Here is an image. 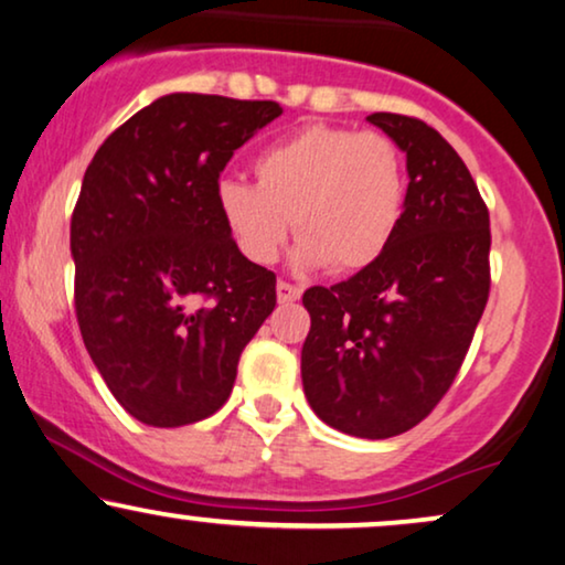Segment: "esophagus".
Returning a JSON list of instances; mask_svg holds the SVG:
<instances>
[{
    "label": "esophagus",
    "mask_w": 565,
    "mask_h": 565,
    "mask_svg": "<svg viewBox=\"0 0 565 565\" xmlns=\"http://www.w3.org/2000/svg\"><path fill=\"white\" fill-rule=\"evenodd\" d=\"M300 292H303V290L296 288V285L280 280V282H277V303H282V306L296 303V300L300 298Z\"/></svg>",
    "instance_id": "esophagus-1"
}]
</instances>
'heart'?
<instances>
[{
	"label": "heart",
	"mask_w": 565,
	"mask_h": 565,
	"mask_svg": "<svg viewBox=\"0 0 565 565\" xmlns=\"http://www.w3.org/2000/svg\"><path fill=\"white\" fill-rule=\"evenodd\" d=\"M252 169L257 184L221 180L215 205L257 265H273L296 226L298 269L360 273L383 257L404 218V157L381 134L308 126L262 149Z\"/></svg>",
	"instance_id": "1"
}]
</instances>
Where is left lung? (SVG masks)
Here are the masks:
<instances>
[{"label": "left lung", "mask_w": 565, "mask_h": 565, "mask_svg": "<svg viewBox=\"0 0 565 565\" xmlns=\"http://www.w3.org/2000/svg\"><path fill=\"white\" fill-rule=\"evenodd\" d=\"M367 120L406 153L393 242L350 280L303 292L300 375L321 422L362 439L416 427L450 388L489 300V211L458 151L427 122Z\"/></svg>", "instance_id": "obj_1"}]
</instances>
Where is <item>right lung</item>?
<instances>
[{"mask_svg": "<svg viewBox=\"0 0 565 565\" xmlns=\"http://www.w3.org/2000/svg\"><path fill=\"white\" fill-rule=\"evenodd\" d=\"M269 99L174 92L99 146L72 218L82 339L107 388L149 427H184L231 396L277 303L215 205L236 149L280 118Z\"/></svg>", "mask_w": 565, "mask_h": 565, "instance_id": "right-lung-1", "label": "right lung"}]
</instances>
